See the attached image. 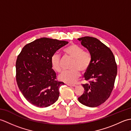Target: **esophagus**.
Wrapping results in <instances>:
<instances>
[{
	"instance_id": "34e87169",
	"label": "esophagus",
	"mask_w": 131,
	"mask_h": 131,
	"mask_svg": "<svg viewBox=\"0 0 131 131\" xmlns=\"http://www.w3.org/2000/svg\"><path fill=\"white\" fill-rule=\"evenodd\" d=\"M67 84L68 86H70V87H75V84H69V83H67Z\"/></svg>"
}]
</instances>
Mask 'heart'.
Segmentation results:
<instances>
[{
	"mask_svg": "<svg viewBox=\"0 0 131 131\" xmlns=\"http://www.w3.org/2000/svg\"><path fill=\"white\" fill-rule=\"evenodd\" d=\"M64 52L74 59L71 65L73 69L62 71L58 76V78L62 82L73 83L80 77V71L84 73L90 67L91 62V54L75 44H71L68 46L64 49ZM51 64L54 70L57 72L61 71V58L58 53H54L52 54L51 57Z\"/></svg>",
	"mask_w": 131,
	"mask_h": 131,
	"instance_id": "obj_1",
	"label": "heart"
}]
</instances>
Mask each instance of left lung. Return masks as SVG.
<instances>
[{"label":"left lung","instance_id":"8db88e82","mask_svg":"<svg viewBox=\"0 0 131 131\" xmlns=\"http://www.w3.org/2000/svg\"><path fill=\"white\" fill-rule=\"evenodd\" d=\"M91 56L90 67L84 75L88 83L83 84L84 92L79 101L88 107H97L110 97L117 74L115 57L109 48L97 38L84 37L78 39Z\"/></svg>","mask_w":131,"mask_h":131}]
</instances>
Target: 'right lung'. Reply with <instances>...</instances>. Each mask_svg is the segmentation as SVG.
<instances>
[{
	"mask_svg": "<svg viewBox=\"0 0 131 131\" xmlns=\"http://www.w3.org/2000/svg\"><path fill=\"white\" fill-rule=\"evenodd\" d=\"M68 41L41 38L26 44L16 63V81L19 90L30 104L46 107L53 104L64 83L56 80L51 57Z\"/></svg>",
	"mask_w": 131,
	"mask_h": 131,
	"instance_id": "1",
	"label": "right lung"
}]
</instances>
